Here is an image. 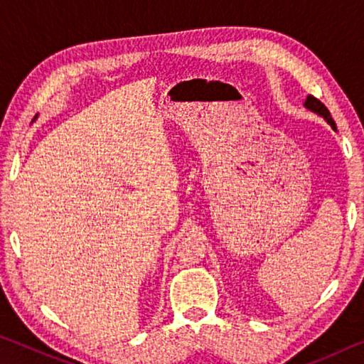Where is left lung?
Segmentation results:
<instances>
[{
  "mask_svg": "<svg viewBox=\"0 0 364 364\" xmlns=\"http://www.w3.org/2000/svg\"><path fill=\"white\" fill-rule=\"evenodd\" d=\"M305 107H306L308 110H311V112H315V114H318V115H321L323 119H324L326 122H328L329 125L332 127V130H336V132H337L336 122L332 120L331 112H329L328 107H326L321 101L316 100V97H313V96H308V97H306V101H305Z\"/></svg>",
  "mask_w": 364,
  "mask_h": 364,
  "instance_id": "1",
  "label": "left lung"
}]
</instances>
